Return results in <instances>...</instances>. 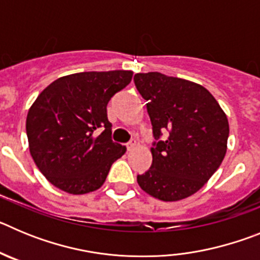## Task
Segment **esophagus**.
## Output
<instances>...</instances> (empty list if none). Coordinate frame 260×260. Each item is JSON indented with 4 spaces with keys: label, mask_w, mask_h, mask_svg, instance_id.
<instances>
[{
    "label": "esophagus",
    "mask_w": 260,
    "mask_h": 260,
    "mask_svg": "<svg viewBox=\"0 0 260 260\" xmlns=\"http://www.w3.org/2000/svg\"><path fill=\"white\" fill-rule=\"evenodd\" d=\"M137 146H138L137 139H132V141H130L127 144H126V148H127V151H133Z\"/></svg>",
    "instance_id": "esophagus-1"
}]
</instances>
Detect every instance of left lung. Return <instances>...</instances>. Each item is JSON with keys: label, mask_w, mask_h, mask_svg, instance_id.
<instances>
[{"label": "left lung", "mask_w": 260, "mask_h": 260, "mask_svg": "<svg viewBox=\"0 0 260 260\" xmlns=\"http://www.w3.org/2000/svg\"><path fill=\"white\" fill-rule=\"evenodd\" d=\"M152 123V164L138 174L142 190L164 202L185 199L203 187L221 164L228 118L208 89L152 71L134 75ZM162 135L164 138H161Z\"/></svg>", "instance_id": "1"}]
</instances>
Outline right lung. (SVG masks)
I'll use <instances>...</instances> for the list:
<instances>
[{
    "mask_svg": "<svg viewBox=\"0 0 260 260\" xmlns=\"http://www.w3.org/2000/svg\"><path fill=\"white\" fill-rule=\"evenodd\" d=\"M133 71H84L58 78L38 96L26 121L29 152L52 185L69 194L102 187L126 147L112 141L107 105Z\"/></svg>",
    "mask_w": 260,
    "mask_h": 260,
    "instance_id": "1",
    "label": "right lung"
}]
</instances>
